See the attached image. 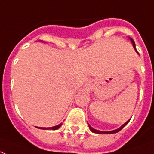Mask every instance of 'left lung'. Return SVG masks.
I'll list each match as a JSON object with an SVG mask.
<instances>
[{"instance_id":"1","label":"left lung","mask_w":154,"mask_h":154,"mask_svg":"<svg viewBox=\"0 0 154 154\" xmlns=\"http://www.w3.org/2000/svg\"><path fill=\"white\" fill-rule=\"evenodd\" d=\"M131 41H132V42H133V46H134V48H136V47H135V42H134V41H133V39H132V38H131ZM127 123H128V122H126L125 124H124V125H123L121 126V127H120V128H118V129H116V130H113V131H110V132H102V131L96 130V129H94L93 128H91V126L89 125H89V128H90V130L91 131L92 133H100V134H103H103H110V133H118L119 131L121 130V129H122V128H124L125 126V125H127Z\"/></svg>"}]
</instances>
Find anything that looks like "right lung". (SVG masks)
<instances>
[{
  "label": "right lung",
  "instance_id": "add662e5",
  "mask_svg": "<svg viewBox=\"0 0 154 154\" xmlns=\"http://www.w3.org/2000/svg\"><path fill=\"white\" fill-rule=\"evenodd\" d=\"M62 125V124H59V125H56V126H54V127H52V128H48V129H53V130H56V129H58V128H59V127H60V126ZM42 129H47V128H42Z\"/></svg>",
  "mask_w": 154,
  "mask_h": 154
}]
</instances>
